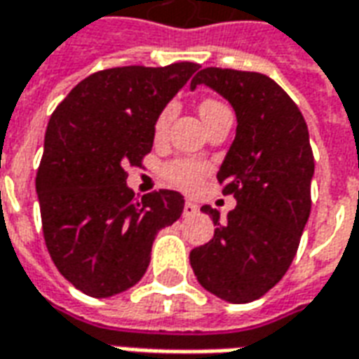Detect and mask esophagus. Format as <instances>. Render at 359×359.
<instances>
[{
    "label": "esophagus",
    "instance_id": "obj_1",
    "mask_svg": "<svg viewBox=\"0 0 359 359\" xmlns=\"http://www.w3.org/2000/svg\"><path fill=\"white\" fill-rule=\"evenodd\" d=\"M196 213H198V205H196L194 202L184 203V210H182V215H184V217H192Z\"/></svg>",
    "mask_w": 359,
    "mask_h": 359
}]
</instances>
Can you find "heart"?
I'll return each instance as SVG.
<instances>
[{
  "label": "heart",
  "mask_w": 359,
  "mask_h": 359,
  "mask_svg": "<svg viewBox=\"0 0 359 359\" xmlns=\"http://www.w3.org/2000/svg\"><path fill=\"white\" fill-rule=\"evenodd\" d=\"M226 107L225 103H221L219 100H213V97H208L200 103V115L202 118L210 117L211 113L223 109ZM172 117V105H167L161 109V113L157 115L156 125H154V133L156 136H163L167 126H169V121ZM163 179L171 184V187L179 188V190H184V192H194L202 184L203 177L210 172V163L203 161V159H194V157H187V159H175V161H169V163L163 167Z\"/></svg>",
  "instance_id": "obj_1"
}]
</instances>
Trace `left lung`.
Returning a JSON list of instances; mask_svg holds the SVG:
<instances>
[{
	"mask_svg": "<svg viewBox=\"0 0 359 359\" xmlns=\"http://www.w3.org/2000/svg\"><path fill=\"white\" fill-rule=\"evenodd\" d=\"M205 84L236 113V136L217 172L223 194L236 198L225 223L203 205L215 234L190 252L200 285L219 298L246 304L285 277L311 211L313 151L308 125L290 95L262 73L208 67L190 88Z\"/></svg>",
	"mask_w": 359,
	"mask_h": 359,
	"instance_id": "obj_1",
	"label": "left lung"
}]
</instances>
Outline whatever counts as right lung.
<instances>
[{
    "mask_svg": "<svg viewBox=\"0 0 359 359\" xmlns=\"http://www.w3.org/2000/svg\"><path fill=\"white\" fill-rule=\"evenodd\" d=\"M198 63L113 67L90 74L53 111L36 175L43 241L63 277L94 298L134 286L157 231L184 210L175 190L138 200L126 187L154 146V125Z\"/></svg>",
    "mask_w": 359,
    "mask_h": 359,
    "instance_id": "1",
    "label": "right lung"
}]
</instances>
